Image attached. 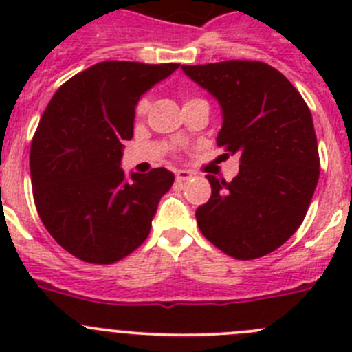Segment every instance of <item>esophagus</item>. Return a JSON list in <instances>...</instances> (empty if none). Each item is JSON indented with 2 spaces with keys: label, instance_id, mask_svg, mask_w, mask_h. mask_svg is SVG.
<instances>
[{
  "label": "esophagus",
  "instance_id": "esophagus-1",
  "mask_svg": "<svg viewBox=\"0 0 352 352\" xmlns=\"http://www.w3.org/2000/svg\"><path fill=\"white\" fill-rule=\"evenodd\" d=\"M192 178V174L188 170H176V182L183 183V182H188Z\"/></svg>",
  "mask_w": 352,
  "mask_h": 352
}]
</instances>
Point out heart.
<instances>
[{
    "label": "heart",
    "instance_id": "obj_1",
    "mask_svg": "<svg viewBox=\"0 0 352 352\" xmlns=\"http://www.w3.org/2000/svg\"><path fill=\"white\" fill-rule=\"evenodd\" d=\"M190 100H194V98H190ZM148 107H149V104H148V100H146V98L139 100L138 107H135V113H138V116H144L146 111H148Z\"/></svg>",
    "mask_w": 352,
    "mask_h": 352
}]
</instances>
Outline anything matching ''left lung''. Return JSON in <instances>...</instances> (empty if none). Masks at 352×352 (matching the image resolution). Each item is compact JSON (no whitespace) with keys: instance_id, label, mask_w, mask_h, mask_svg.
<instances>
[{"instance_id":"8db88e82","label":"left lung","mask_w":352,"mask_h":352,"mask_svg":"<svg viewBox=\"0 0 352 352\" xmlns=\"http://www.w3.org/2000/svg\"><path fill=\"white\" fill-rule=\"evenodd\" d=\"M222 105L217 144L239 155L232 182L208 174L211 197L195 211L204 238L234 259L276 250L303 222L319 179L312 114L284 74L263 61L183 65Z\"/></svg>"}]
</instances>
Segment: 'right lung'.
<instances>
[{
	"instance_id": "obj_1",
	"label": "right lung",
	"mask_w": 352,
	"mask_h": 352,
	"mask_svg": "<svg viewBox=\"0 0 352 352\" xmlns=\"http://www.w3.org/2000/svg\"><path fill=\"white\" fill-rule=\"evenodd\" d=\"M178 67L102 61L68 79L43 111L30 151L33 199L49 234L77 259L113 264L148 238L174 174L158 167L126 179L120 162L141 95Z\"/></svg>"
}]
</instances>
